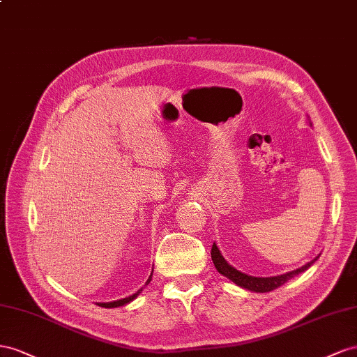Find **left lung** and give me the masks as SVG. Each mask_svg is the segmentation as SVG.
Here are the masks:
<instances>
[{
	"label": "left lung",
	"mask_w": 357,
	"mask_h": 357,
	"mask_svg": "<svg viewBox=\"0 0 357 357\" xmlns=\"http://www.w3.org/2000/svg\"><path fill=\"white\" fill-rule=\"evenodd\" d=\"M211 257L213 261V266L217 268V271L221 275H224L226 278H229L231 282H235L236 286H239L242 289H247L250 291L268 293V291L278 289L280 286H282V284H286L289 280L296 277V275L307 271L310 266H312L314 261H317L320 254L315 259H312L311 261H308L307 264H303V266L294 269V271H290V272H286V273L277 275V277H252V275H247V273L238 271L236 268H233L231 264H229L226 259L222 257V254L218 250L215 242H213L212 250H211Z\"/></svg>",
	"instance_id": "8db88e82"
}]
</instances>
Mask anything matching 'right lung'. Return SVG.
Here are the masks:
<instances>
[{
  "instance_id": "obj_1",
  "label": "right lung",
  "mask_w": 357,
  "mask_h": 357,
  "mask_svg": "<svg viewBox=\"0 0 357 357\" xmlns=\"http://www.w3.org/2000/svg\"><path fill=\"white\" fill-rule=\"evenodd\" d=\"M152 272H154V269H152ZM152 272H151V275H149V278H148V281L145 282V287L148 286V284L151 282V280H152ZM145 287H142V289H139L135 294H131V296H128V298H124V299H118V301H112V302H98L97 305L98 307H103V308H118V307H124V305H127V303H130L131 301H135L139 294L144 291V289Z\"/></svg>"
}]
</instances>
